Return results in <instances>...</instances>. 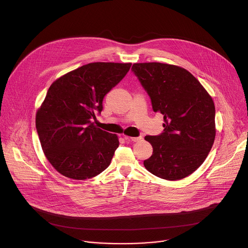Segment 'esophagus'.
<instances>
[{
	"instance_id": "34e87169",
	"label": "esophagus",
	"mask_w": 248,
	"mask_h": 248,
	"mask_svg": "<svg viewBox=\"0 0 248 248\" xmlns=\"http://www.w3.org/2000/svg\"><path fill=\"white\" fill-rule=\"evenodd\" d=\"M124 139L126 140V141H132V142H137V141H139V140H141L142 139V137L141 136H138V137H130V136H124Z\"/></svg>"
}]
</instances>
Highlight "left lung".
Segmentation results:
<instances>
[{"instance_id":"8db88e82","label":"left lung","mask_w":248,"mask_h":248,"mask_svg":"<svg viewBox=\"0 0 248 248\" xmlns=\"http://www.w3.org/2000/svg\"><path fill=\"white\" fill-rule=\"evenodd\" d=\"M133 74L148 93L155 113L164 116L161 134L146 135L153 147L143 162L148 171L168 181L196 170L213 146L215 105L188 70L162 62L133 63Z\"/></svg>"}]
</instances>
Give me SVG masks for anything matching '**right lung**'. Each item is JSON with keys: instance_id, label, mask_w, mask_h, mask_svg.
<instances>
[{"instance_id": "add662e5", "label": "right lung", "mask_w": 248, "mask_h": 248, "mask_svg": "<svg viewBox=\"0 0 248 248\" xmlns=\"http://www.w3.org/2000/svg\"><path fill=\"white\" fill-rule=\"evenodd\" d=\"M130 62H90L58 78L36 113L43 152L62 175L87 180L111 164L119 138L98 128L93 120L103 99L127 74Z\"/></svg>"}]
</instances>
